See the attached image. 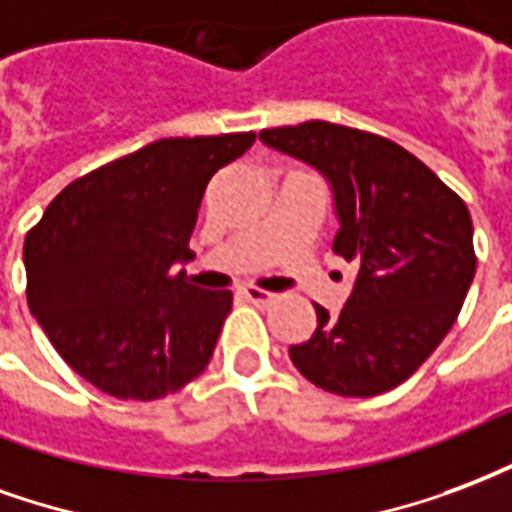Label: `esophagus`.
<instances>
[{"label":"esophagus","mask_w":512,"mask_h":512,"mask_svg":"<svg viewBox=\"0 0 512 512\" xmlns=\"http://www.w3.org/2000/svg\"><path fill=\"white\" fill-rule=\"evenodd\" d=\"M240 294L248 302H253V305H267V302L275 300V294L264 292V289H259V286H242Z\"/></svg>","instance_id":"obj_1"}]
</instances>
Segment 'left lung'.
I'll use <instances>...</instances> for the list:
<instances>
[{
    "mask_svg": "<svg viewBox=\"0 0 512 512\" xmlns=\"http://www.w3.org/2000/svg\"><path fill=\"white\" fill-rule=\"evenodd\" d=\"M270 149L308 163L333 190V251L357 264L338 313L316 308L294 368L327 393H387L434 354L475 278L466 204L404 147L330 122L261 130Z\"/></svg>",
    "mask_w": 512,
    "mask_h": 512,
    "instance_id": "obj_1",
    "label": "left lung"
}]
</instances>
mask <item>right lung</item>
Segmentation results:
<instances>
[{
  "label": "right lung",
  "mask_w": 512,
  "mask_h": 512,
  "mask_svg": "<svg viewBox=\"0 0 512 512\" xmlns=\"http://www.w3.org/2000/svg\"><path fill=\"white\" fill-rule=\"evenodd\" d=\"M253 133L160 138L67 185L26 234V300L78 376L114 398L155 401L207 368L231 292L174 267L210 179Z\"/></svg>",
  "instance_id": "obj_1"
}]
</instances>
